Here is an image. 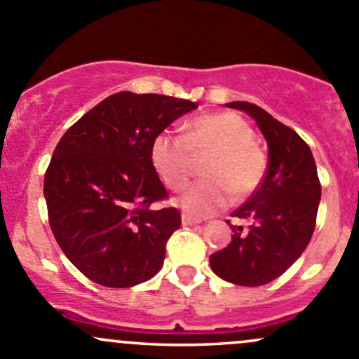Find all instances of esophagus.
<instances>
[{
  "mask_svg": "<svg viewBox=\"0 0 359 359\" xmlns=\"http://www.w3.org/2000/svg\"><path fill=\"white\" fill-rule=\"evenodd\" d=\"M198 224H201V220H199V218H194V217H191V215L182 213V225H198Z\"/></svg>",
  "mask_w": 359,
  "mask_h": 359,
  "instance_id": "obj_1",
  "label": "esophagus"
}]
</instances>
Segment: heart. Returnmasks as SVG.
I'll use <instances>...</instances> for the list:
<instances>
[{"label": "heart", "instance_id": "b5f03b06", "mask_svg": "<svg viewBox=\"0 0 359 359\" xmlns=\"http://www.w3.org/2000/svg\"><path fill=\"white\" fill-rule=\"evenodd\" d=\"M252 139L255 132L241 115L211 113L189 122L184 134L160 132L151 144V161L165 186L182 191L194 170V158L210 154L203 165L208 179L194 184L182 199L189 213L208 215L224 208L232 194L243 199L262 184L266 156Z\"/></svg>", "mask_w": 359, "mask_h": 359}]
</instances>
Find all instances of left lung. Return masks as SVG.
Segmentation results:
<instances>
[{"label": "left lung", "mask_w": 359, "mask_h": 359, "mask_svg": "<svg viewBox=\"0 0 359 359\" xmlns=\"http://www.w3.org/2000/svg\"><path fill=\"white\" fill-rule=\"evenodd\" d=\"M229 108L256 120L269 144V168L251 198L232 213L248 227L227 224V248L210 256L211 270L237 285H265L303 255L316 225L322 184L311 149L290 127L256 104L232 101Z\"/></svg>", "instance_id": "left-lung-1"}]
</instances>
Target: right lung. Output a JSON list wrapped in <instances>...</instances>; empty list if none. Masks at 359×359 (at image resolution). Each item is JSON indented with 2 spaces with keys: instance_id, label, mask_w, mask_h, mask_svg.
<instances>
[{
  "instance_id": "obj_1",
  "label": "right lung",
  "mask_w": 359,
  "mask_h": 359,
  "mask_svg": "<svg viewBox=\"0 0 359 359\" xmlns=\"http://www.w3.org/2000/svg\"><path fill=\"white\" fill-rule=\"evenodd\" d=\"M198 104L163 94L122 90L63 134L44 173L48 220L67 258L104 287H132L163 266L180 227L151 161L160 132Z\"/></svg>"
}]
</instances>
